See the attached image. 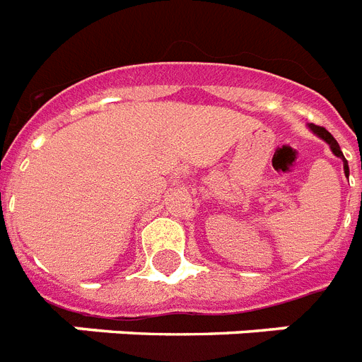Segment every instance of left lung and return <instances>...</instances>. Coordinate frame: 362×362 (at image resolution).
Segmentation results:
<instances>
[{"instance_id": "1", "label": "left lung", "mask_w": 362, "mask_h": 362, "mask_svg": "<svg viewBox=\"0 0 362 362\" xmlns=\"http://www.w3.org/2000/svg\"><path fill=\"white\" fill-rule=\"evenodd\" d=\"M308 127H310V129H312V131H314L315 135L320 136V139H323V141H325L327 144H329V146H331L332 153H334V156H337V158L342 159V161H344V173H346V175H349L348 161H346V158H344V153H342V150H340V146H338L337 139H334V136H332L331 133H329V131L325 129V127H320V125H314V124H310Z\"/></svg>"}]
</instances>
